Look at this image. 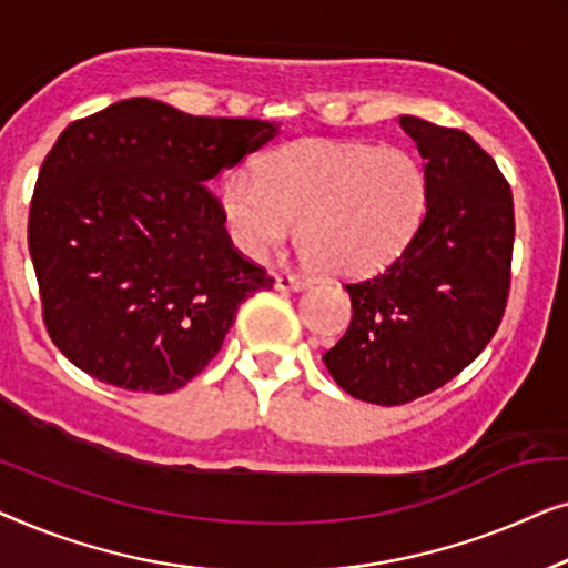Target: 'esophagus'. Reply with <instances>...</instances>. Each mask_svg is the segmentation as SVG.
<instances>
[{
  "label": "esophagus",
  "instance_id": "esophagus-1",
  "mask_svg": "<svg viewBox=\"0 0 568 568\" xmlns=\"http://www.w3.org/2000/svg\"><path fill=\"white\" fill-rule=\"evenodd\" d=\"M308 285V281H303V277H295L291 273H281L275 275V287L277 291H303V287Z\"/></svg>",
  "mask_w": 568,
  "mask_h": 568
}]
</instances>
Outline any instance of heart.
<instances>
[{"label":"heart","instance_id":"heart-1","mask_svg":"<svg viewBox=\"0 0 568 568\" xmlns=\"http://www.w3.org/2000/svg\"><path fill=\"white\" fill-rule=\"evenodd\" d=\"M427 180L398 146L295 141L239 170L221 190L229 234L246 257L262 260L293 236L332 275L373 273L417 231Z\"/></svg>","mask_w":568,"mask_h":568}]
</instances>
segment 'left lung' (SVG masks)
Listing matches in <instances>:
<instances>
[{
	"label": "left lung",
	"instance_id": "1",
	"mask_svg": "<svg viewBox=\"0 0 568 568\" xmlns=\"http://www.w3.org/2000/svg\"><path fill=\"white\" fill-rule=\"evenodd\" d=\"M425 159V219L386 270L345 285L353 322L324 353L367 404L398 406L453 381L505 316L515 205L505 174L468 133L402 115Z\"/></svg>",
	"mask_w": 568,
	"mask_h": 568
}]
</instances>
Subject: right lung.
Returning <instances> with one entry per match:
<instances>
[{"mask_svg":"<svg viewBox=\"0 0 568 568\" xmlns=\"http://www.w3.org/2000/svg\"><path fill=\"white\" fill-rule=\"evenodd\" d=\"M277 135L121 100L74 121L38 174L28 246L48 337L79 371L172 394L213 361L239 303L273 277L244 260L211 180Z\"/></svg>","mask_w":568,"mask_h":568,"instance_id":"right-lung-1","label":"right lung"}]
</instances>
